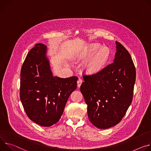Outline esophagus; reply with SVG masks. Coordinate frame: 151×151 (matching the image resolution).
Segmentation results:
<instances>
[{"mask_svg":"<svg viewBox=\"0 0 151 151\" xmlns=\"http://www.w3.org/2000/svg\"><path fill=\"white\" fill-rule=\"evenodd\" d=\"M82 82H83V81H82V80H81V78H79V79L78 80V81H77V87H78V88H80V87Z\"/></svg>","mask_w":151,"mask_h":151,"instance_id":"1","label":"esophagus"}]
</instances>
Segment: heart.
Returning a JSON list of instances; mask_svg holds the SVG:
<instances>
[{"mask_svg": "<svg viewBox=\"0 0 151 151\" xmlns=\"http://www.w3.org/2000/svg\"><path fill=\"white\" fill-rule=\"evenodd\" d=\"M99 47V45L97 44L92 45L89 49V55L90 56L92 55ZM110 50L109 48L106 47L99 48L86 63V70L88 73L91 74L95 73L101 70L107 62L110 56Z\"/></svg>", "mask_w": 151, "mask_h": 151, "instance_id": "1", "label": "heart"}]
</instances>
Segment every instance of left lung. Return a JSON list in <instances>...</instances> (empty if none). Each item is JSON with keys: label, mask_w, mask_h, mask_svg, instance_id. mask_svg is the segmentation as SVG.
Segmentation results:
<instances>
[{"label": "left lung", "mask_w": 151, "mask_h": 151, "mask_svg": "<svg viewBox=\"0 0 151 151\" xmlns=\"http://www.w3.org/2000/svg\"><path fill=\"white\" fill-rule=\"evenodd\" d=\"M113 62L99 73L84 76L80 91L88 105L91 122L99 129L121 122L129 107L136 81V69L125 47L116 41Z\"/></svg>", "instance_id": "left-lung-1"}]
</instances>
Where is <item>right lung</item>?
I'll list each match as a JSON object with an SVG mask.
<instances>
[{
    "instance_id": "add662e5",
    "label": "right lung",
    "mask_w": 151,
    "mask_h": 151,
    "mask_svg": "<svg viewBox=\"0 0 151 151\" xmlns=\"http://www.w3.org/2000/svg\"><path fill=\"white\" fill-rule=\"evenodd\" d=\"M47 53L45 45L37 44L28 53L20 74V97L24 111L30 120L42 127L59 121L78 80L76 76H53Z\"/></svg>"
}]
</instances>
